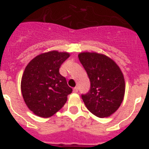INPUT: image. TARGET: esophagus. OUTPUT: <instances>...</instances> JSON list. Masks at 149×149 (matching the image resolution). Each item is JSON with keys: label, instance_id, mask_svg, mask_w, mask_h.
<instances>
[{"label": "esophagus", "instance_id": "1", "mask_svg": "<svg viewBox=\"0 0 149 149\" xmlns=\"http://www.w3.org/2000/svg\"><path fill=\"white\" fill-rule=\"evenodd\" d=\"M77 92H78V88L75 87L74 88H73V93H77Z\"/></svg>", "mask_w": 149, "mask_h": 149}]
</instances>
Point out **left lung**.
Returning a JSON list of instances; mask_svg holds the SVG:
<instances>
[{"label": "left lung", "mask_w": 149, "mask_h": 149, "mask_svg": "<svg viewBox=\"0 0 149 149\" xmlns=\"http://www.w3.org/2000/svg\"><path fill=\"white\" fill-rule=\"evenodd\" d=\"M91 82L89 92L82 95L85 106L100 118L109 117L118 109L124 100L125 82L117 64L108 56L98 52L78 54Z\"/></svg>", "instance_id": "1"}]
</instances>
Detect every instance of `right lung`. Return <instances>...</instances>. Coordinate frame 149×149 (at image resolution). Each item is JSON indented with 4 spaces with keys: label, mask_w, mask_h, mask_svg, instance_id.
<instances>
[{
    "label": "right lung",
    "mask_w": 149,
    "mask_h": 149,
    "mask_svg": "<svg viewBox=\"0 0 149 149\" xmlns=\"http://www.w3.org/2000/svg\"><path fill=\"white\" fill-rule=\"evenodd\" d=\"M69 56L68 52L56 50L43 52L25 67L21 77V93L29 109L37 116L49 118L66 103L72 90L59 68Z\"/></svg>",
    "instance_id": "1"
}]
</instances>
